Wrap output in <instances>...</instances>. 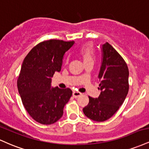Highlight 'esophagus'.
I'll use <instances>...</instances> for the list:
<instances>
[{
  "label": "esophagus",
  "instance_id": "34e87169",
  "mask_svg": "<svg viewBox=\"0 0 149 149\" xmlns=\"http://www.w3.org/2000/svg\"><path fill=\"white\" fill-rule=\"evenodd\" d=\"M81 95H82V93L80 92L73 91V97H75V98H77V97L81 96Z\"/></svg>",
  "mask_w": 149,
  "mask_h": 149
}]
</instances>
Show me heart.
<instances>
[{
    "label": "heart",
    "mask_w": 149,
    "mask_h": 149,
    "mask_svg": "<svg viewBox=\"0 0 149 149\" xmlns=\"http://www.w3.org/2000/svg\"><path fill=\"white\" fill-rule=\"evenodd\" d=\"M78 53L83 58L85 64L90 61H94L95 57V49L92 42H85L80 45L78 48Z\"/></svg>",
    "instance_id": "1"
}]
</instances>
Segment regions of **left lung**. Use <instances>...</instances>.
<instances>
[{
  "label": "left lung",
  "instance_id": "8db88e82",
  "mask_svg": "<svg viewBox=\"0 0 149 149\" xmlns=\"http://www.w3.org/2000/svg\"><path fill=\"white\" fill-rule=\"evenodd\" d=\"M102 57L98 75L101 93L98 98L89 97V103L83 109L87 117L97 122L112 117L129 90V70L123 58L107 42L102 45Z\"/></svg>",
  "mask_w": 149,
  "mask_h": 149
}]
</instances>
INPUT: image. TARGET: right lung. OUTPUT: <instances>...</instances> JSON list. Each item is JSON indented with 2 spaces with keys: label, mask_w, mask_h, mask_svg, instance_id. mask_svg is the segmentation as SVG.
I'll return each mask as SVG.
<instances>
[{
  "label": "right lung",
  "mask_w": 149,
  "mask_h": 149,
  "mask_svg": "<svg viewBox=\"0 0 149 149\" xmlns=\"http://www.w3.org/2000/svg\"><path fill=\"white\" fill-rule=\"evenodd\" d=\"M73 43L56 39L44 40L24 59L17 79L18 91L26 111L39 123L51 125L60 119L72 95L70 88H51V78L61 71L64 53Z\"/></svg>",
  "instance_id": "1"
}]
</instances>
